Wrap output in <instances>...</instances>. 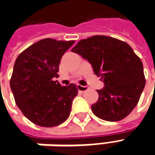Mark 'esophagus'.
<instances>
[{
    "instance_id": "1",
    "label": "esophagus",
    "mask_w": 155,
    "mask_h": 155,
    "mask_svg": "<svg viewBox=\"0 0 155 155\" xmlns=\"http://www.w3.org/2000/svg\"><path fill=\"white\" fill-rule=\"evenodd\" d=\"M77 88L80 92H82V93L86 92V91H87L88 89H89L88 87H83V86H81V85H77Z\"/></svg>"
}]
</instances>
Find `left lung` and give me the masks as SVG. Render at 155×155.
<instances>
[{
	"instance_id": "8db88e82",
	"label": "left lung",
	"mask_w": 155,
	"mask_h": 155,
	"mask_svg": "<svg viewBox=\"0 0 155 155\" xmlns=\"http://www.w3.org/2000/svg\"><path fill=\"white\" fill-rule=\"evenodd\" d=\"M71 51L87 59L104 83L91 106L94 114L110 122L126 117L138 104L146 84L142 62L132 48L124 41L96 35L81 40Z\"/></svg>"
}]
</instances>
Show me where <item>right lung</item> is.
Wrapping results in <instances>:
<instances>
[{"instance_id": "right-lung-1", "label": "right lung", "mask_w": 155, "mask_h": 155, "mask_svg": "<svg viewBox=\"0 0 155 155\" xmlns=\"http://www.w3.org/2000/svg\"><path fill=\"white\" fill-rule=\"evenodd\" d=\"M74 43L45 38L22 51L14 62L10 87L15 103L37 125L54 127L69 117L76 85L61 87L54 78L59 76L61 56Z\"/></svg>"}]
</instances>
